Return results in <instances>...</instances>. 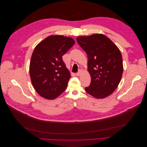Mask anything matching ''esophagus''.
I'll return each instance as SVG.
<instances>
[{
	"label": "esophagus",
	"instance_id": "esophagus-1",
	"mask_svg": "<svg viewBox=\"0 0 147 147\" xmlns=\"http://www.w3.org/2000/svg\"><path fill=\"white\" fill-rule=\"evenodd\" d=\"M82 72V70L81 69H80V70H78V72L76 74V75H77V76H79V75H81Z\"/></svg>",
	"mask_w": 147,
	"mask_h": 147
}]
</instances>
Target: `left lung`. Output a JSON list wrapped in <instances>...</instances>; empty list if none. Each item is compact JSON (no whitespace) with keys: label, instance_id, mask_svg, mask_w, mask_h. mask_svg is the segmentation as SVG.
<instances>
[{"label":"left lung","instance_id":"8db88e82","mask_svg":"<svg viewBox=\"0 0 147 147\" xmlns=\"http://www.w3.org/2000/svg\"><path fill=\"white\" fill-rule=\"evenodd\" d=\"M88 55L90 85L86 91L97 99L109 96L116 90L123 72L122 56L118 48L105 35L96 34L77 38Z\"/></svg>","mask_w":147,"mask_h":147}]
</instances>
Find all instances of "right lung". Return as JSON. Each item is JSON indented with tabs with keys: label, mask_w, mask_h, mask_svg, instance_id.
I'll return each instance as SVG.
<instances>
[{
	"label": "right lung",
	"mask_w": 147,
	"mask_h": 147,
	"mask_svg": "<svg viewBox=\"0 0 147 147\" xmlns=\"http://www.w3.org/2000/svg\"><path fill=\"white\" fill-rule=\"evenodd\" d=\"M74 44L72 38L51 35L35 48L29 74L32 85L40 96L53 99L65 90L70 74L62 57Z\"/></svg>",
	"instance_id": "right-lung-1"
}]
</instances>
